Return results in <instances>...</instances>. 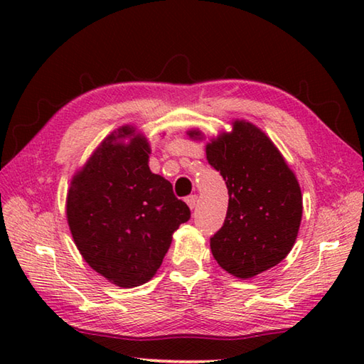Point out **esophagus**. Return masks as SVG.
Returning <instances> with one entry per match:
<instances>
[{"mask_svg":"<svg viewBox=\"0 0 364 364\" xmlns=\"http://www.w3.org/2000/svg\"><path fill=\"white\" fill-rule=\"evenodd\" d=\"M186 203L189 205L191 210H194L196 205H197V196L194 194V196H189V197H186Z\"/></svg>","mask_w":364,"mask_h":364,"instance_id":"1","label":"esophagus"}]
</instances>
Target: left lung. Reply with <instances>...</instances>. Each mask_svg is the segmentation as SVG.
I'll return each mask as SVG.
<instances>
[{"instance_id": "obj_1", "label": "left lung", "mask_w": 364, "mask_h": 364, "mask_svg": "<svg viewBox=\"0 0 364 364\" xmlns=\"http://www.w3.org/2000/svg\"><path fill=\"white\" fill-rule=\"evenodd\" d=\"M206 159L225 180L230 197L223 225L210 239L214 259L239 278L274 267L291 252L301 220L292 170L261 129L239 120L233 133L208 144Z\"/></svg>"}]
</instances>
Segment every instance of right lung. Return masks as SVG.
Returning <instances> with one entry per match:
<instances>
[{"label": "right lung", "instance_id": "1", "mask_svg": "<svg viewBox=\"0 0 364 364\" xmlns=\"http://www.w3.org/2000/svg\"><path fill=\"white\" fill-rule=\"evenodd\" d=\"M123 127L106 137L75 175L67 219L75 244L89 266L122 288L141 286L156 274L173 231L191 219L170 181L151 173L150 146ZM129 136L130 144L118 142Z\"/></svg>", "mask_w": 364, "mask_h": 364}]
</instances>
